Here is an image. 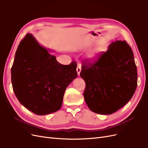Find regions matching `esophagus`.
<instances>
[{"instance_id":"obj_1","label":"esophagus","mask_w":148,"mask_h":148,"mask_svg":"<svg viewBox=\"0 0 148 148\" xmlns=\"http://www.w3.org/2000/svg\"><path fill=\"white\" fill-rule=\"evenodd\" d=\"M82 66H81V64L79 63L77 65V74L78 75H80V73L81 72V70H82V68H81Z\"/></svg>"}]
</instances>
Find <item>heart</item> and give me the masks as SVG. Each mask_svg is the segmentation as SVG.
Listing matches in <instances>:
<instances>
[{"mask_svg": "<svg viewBox=\"0 0 148 148\" xmlns=\"http://www.w3.org/2000/svg\"><path fill=\"white\" fill-rule=\"evenodd\" d=\"M89 58L91 59V60H94L95 59V55H91V56H89Z\"/></svg>", "mask_w": 148, "mask_h": 148, "instance_id": "obj_1", "label": "heart"}]
</instances>
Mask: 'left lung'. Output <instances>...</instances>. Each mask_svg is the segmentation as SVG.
<instances>
[{
	"label": "left lung",
	"instance_id": "1",
	"mask_svg": "<svg viewBox=\"0 0 148 148\" xmlns=\"http://www.w3.org/2000/svg\"><path fill=\"white\" fill-rule=\"evenodd\" d=\"M80 75L86 83V103L99 114H111L124 106L137 86L134 54L125 40L112 42L92 63L83 61Z\"/></svg>",
	"mask_w": 148,
	"mask_h": 148
}]
</instances>
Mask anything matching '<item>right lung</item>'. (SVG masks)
<instances>
[{
  "instance_id": "right-lung-1",
  "label": "right lung",
  "mask_w": 148,
  "mask_h": 148,
  "mask_svg": "<svg viewBox=\"0 0 148 148\" xmlns=\"http://www.w3.org/2000/svg\"><path fill=\"white\" fill-rule=\"evenodd\" d=\"M75 61L63 65L30 34L19 43L11 68L12 88L19 102L43 115L59 110L67 86L77 76Z\"/></svg>"
}]
</instances>
